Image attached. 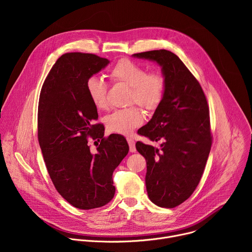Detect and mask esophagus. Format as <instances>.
I'll return each mask as SVG.
<instances>
[{"mask_svg": "<svg viewBox=\"0 0 252 252\" xmlns=\"http://www.w3.org/2000/svg\"><path fill=\"white\" fill-rule=\"evenodd\" d=\"M127 139V142H128V146H129V152L130 153H135V143H134V140L131 139V138H126Z\"/></svg>", "mask_w": 252, "mask_h": 252, "instance_id": "esophagus-1", "label": "esophagus"}]
</instances>
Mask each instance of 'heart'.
I'll use <instances>...</instances> for the list:
<instances>
[{
    "mask_svg": "<svg viewBox=\"0 0 252 252\" xmlns=\"http://www.w3.org/2000/svg\"><path fill=\"white\" fill-rule=\"evenodd\" d=\"M109 77L114 83L129 87L128 103H137L148 112L156 111L164 97V76L159 71H148L147 67L130 60L119 61L110 70ZM86 92L96 109H107V87L102 79L91 77L86 83ZM142 123L143 114L134 105L115 111L105 119L107 129L124 135L130 134Z\"/></svg>",
    "mask_w": 252,
    "mask_h": 252,
    "instance_id": "1",
    "label": "heart"
}]
</instances>
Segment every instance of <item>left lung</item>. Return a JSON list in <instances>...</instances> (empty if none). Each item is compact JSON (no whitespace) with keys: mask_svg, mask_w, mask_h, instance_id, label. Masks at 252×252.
I'll use <instances>...</instances> for the list:
<instances>
[{"mask_svg":"<svg viewBox=\"0 0 252 252\" xmlns=\"http://www.w3.org/2000/svg\"><path fill=\"white\" fill-rule=\"evenodd\" d=\"M133 57L157 62L162 69L166 89L152 120L137 133L160 149L135 143L147 160L146 186L150 199L160 207L172 208L186 201L202 176L212 136L209 109L201 86L176 55L156 50Z\"/></svg>","mask_w":252,"mask_h":252,"instance_id":"obj_1","label":"left lung"}]
</instances>
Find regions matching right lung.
Here are the masks:
<instances>
[{
  "mask_svg": "<svg viewBox=\"0 0 252 252\" xmlns=\"http://www.w3.org/2000/svg\"><path fill=\"white\" fill-rule=\"evenodd\" d=\"M109 63L94 54L66 53L51 68L40 94L38 138L48 172L58 192L80 209L113 199V172L129 150L123 135L104 137L103 126L94 124L97 110L86 92L87 81ZM89 136L100 141L95 152Z\"/></svg>",
  "mask_w": 252,
  "mask_h": 252,
  "instance_id": "add662e5",
  "label": "right lung"
}]
</instances>
